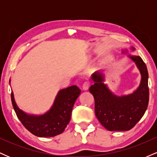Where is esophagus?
I'll list each match as a JSON object with an SVG mask.
<instances>
[{
  "label": "esophagus",
  "mask_w": 157,
  "mask_h": 157,
  "mask_svg": "<svg viewBox=\"0 0 157 157\" xmlns=\"http://www.w3.org/2000/svg\"><path fill=\"white\" fill-rule=\"evenodd\" d=\"M90 85H89V82H85L83 85H82V89L84 90V91H86V90L89 89Z\"/></svg>",
  "instance_id": "esophagus-1"
}]
</instances>
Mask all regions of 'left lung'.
<instances>
[{
    "label": "left lung",
    "mask_w": 157,
    "mask_h": 157,
    "mask_svg": "<svg viewBox=\"0 0 157 157\" xmlns=\"http://www.w3.org/2000/svg\"><path fill=\"white\" fill-rule=\"evenodd\" d=\"M131 51L135 48L131 46ZM128 52L122 50V54ZM133 60L141 75L139 86L133 93L118 96L113 94L105 82V75L100 70L91 75L94 83L89 91L94 98L95 114L97 120L107 130L129 131L134 127L146 111L149 100L148 73L146 65L140 56L128 55Z\"/></svg>",
    "instance_id": "8db88e82"
}]
</instances>
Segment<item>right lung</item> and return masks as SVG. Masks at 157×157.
<instances>
[{
  "mask_svg": "<svg viewBox=\"0 0 157 157\" xmlns=\"http://www.w3.org/2000/svg\"><path fill=\"white\" fill-rule=\"evenodd\" d=\"M80 92L77 86L60 90L51 109L40 115L29 114L20 109L12 91L11 99L17 118L27 130L39 137H52L62 134L69 123L74 104Z\"/></svg>",
  "mask_w": 157,
  "mask_h": 157,
  "instance_id": "obj_1",
  "label": "right lung"
}]
</instances>
